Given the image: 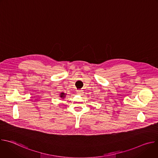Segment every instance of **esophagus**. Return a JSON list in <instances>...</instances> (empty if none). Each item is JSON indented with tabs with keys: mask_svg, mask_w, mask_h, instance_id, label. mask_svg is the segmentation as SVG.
Masks as SVG:
<instances>
[{
	"mask_svg": "<svg viewBox=\"0 0 158 158\" xmlns=\"http://www.w3.org/2000/svg\"><path fill=\"white\" fill-rule=\"evenodd\" d=\"M77 93L78 95H80V96H82L83 95V91H82V90H78V91H77Z\"/></svg>",
	"mask_w": 158,
	"mask_h": 158,
	"instance_id": "34e87169",
	"label": "esophagus"
}]
</instances>
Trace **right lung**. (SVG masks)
<instances>
[{"label": "right lung", "instance_id": "1", "mask_svg": "<svg viewBox=\"0 0 158 158\" xmlns=\"http://www.w3.org/2000/svg\"><path fill=\"white\" fill-rule=\"evenodd\" d=\"M65 96H66V94H65V93H60V97L61 98H64L65 97Z\"/></svg>", "mask_w": 158, "mask_h": 158}]
</instances>
